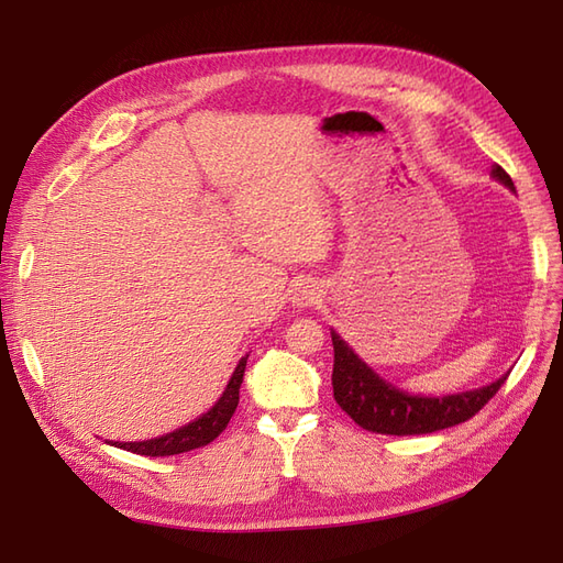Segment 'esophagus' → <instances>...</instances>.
<instances>
[{"label": "esophagus", "instance_id": "esophagus-1", "mask_svg": "<svg viewBox=\"0 0 563 563\" xmlns=\"http://www.w3.org/2000/svg\"><path fill=\"white\" fill-rule=\"evenodd\" d=\"M317 300V294L312 286H298L296 294H294V302L298 305V308H308V305H312Z\"/></svg>", "mask_w": 563, "mask_h": 563}]
</instances>
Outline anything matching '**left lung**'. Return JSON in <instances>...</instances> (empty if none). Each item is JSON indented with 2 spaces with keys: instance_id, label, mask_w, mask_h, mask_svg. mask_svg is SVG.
Returning a JSON list of instances; mask_svg holds the SVG:
<instances>
[{
  "instance_id": "obj_1",
  "label": "left lung",
  "mask_w": 563,
  "mask_h": 563,
  "mask_svg": "<svg viewBox=\"0 0 563 563\" xmlns=\"http://www.w3.org/2000/svg\"><path fill=\"white\" fill-rule=\"evenodd\" d=\"M493 178L515 190L512 178L503 166H493ZM333 340V397L338 406L360 424L378 434H430L470 420L493 399L509 373L479 389L457 391L446 397H420L385 383L376 371L364 364L354 350L331 331Z\"/></svg>"
}]
</instances>
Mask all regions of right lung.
Returning a JSON list of instances; mask_svg holds the SVG:
<instances>
[{"label":"right lung","mask_w":563,"mask_h":563,"mask_svg":"<svg viewBox=\"0 0 563 563\" xmlns=\"http://www.w3.org/2000/svg\"><path fill=\"white\" fill-rule=\"evenodd\" d=\"M249 354L242 356L240 364H236L232 378L225 387L220 399L209 408L207 413L199 416L197 420L187 422L185 428H178L174 432H168L157 439H147V441H112V446L124 449L139 455H150V457H159V455H178L187 453L192 449H201L211 444V441L228 428V422L234 413L236 404H240V387L244 380V368H246ZM110 444V441H108Z\"/></svg>","instance_id":"obj_1"}]
</instances>
